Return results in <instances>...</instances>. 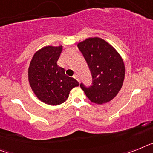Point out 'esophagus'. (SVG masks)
<instances>
[{"mask_svg":"<svg viewBox=\"0 0 153 153\" xmlns=\"http://www.w3.org/2000/svg\"><path fill=\"white\" fill-rule=\"evenodd\" d=\"M74 78H75V79H76V80L79 81V76H78L77 74H75V75L74 76Z\"/></svg>","mask_w":153,"mask_h":153,"instance_id":"34e87169","label":"esophagus"}]
</instances>
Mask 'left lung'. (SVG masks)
Instances as JSON below:
<instances>
[{
	"instance_id": "8db88e82",
	"label": "left lung",
	"mask_w": 153,
	"mask_h": 153,
	"mask_svg": "<svg viewBox=\"0 0 153 153\" xmlns=\"http://www.w3.org/2000/svg\"><path fill=\"white\" fill-rule=\"evenodd\" d=\"M88 64L92 86L81 83V89L91 102L103 104L112 100L121 90L125 77L123 60L114 47L100 37L87 38L77 44Z\"/></svg>"
}]
</instances>
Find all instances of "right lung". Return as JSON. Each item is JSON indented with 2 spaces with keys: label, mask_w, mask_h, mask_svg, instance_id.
<instances>
[{
  "label": "right lung",
  "mask_w": 153,
  "mask_h": 153,
  "mask_svg": "<svg viewBox=\"0 0 153 153\" xmlns=\"http://www.w3.org/2000/svg\"><path fill=\"white\" fill-rule=\"evenodd\" d=\"M62 46H47L36 51L28 68L30 86L36 97L44 103L56 106L67 100L70 91L79 83L65 74L57 65Z\"/></svg>",
  "instance_id": "1"
}]
</instances>
